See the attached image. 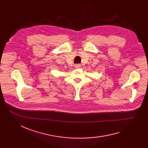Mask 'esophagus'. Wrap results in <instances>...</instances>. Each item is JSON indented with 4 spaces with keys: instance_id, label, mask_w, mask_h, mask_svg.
<instances>
[{
    "instance_id": "obj_1",
    "label": "esophagus",
    "mask_w": 148,
    "mask_h": 148,
    "mask_svg": "<svg viewBox=\"0 0 148 148\" xmlns=\"http://www.w3.org/2000/svg\"><path fill=\"white\" fill-rule=\"evenodd\" d=\"M75 68H80V65H79V64H76L75 65Z\"/></svg>"
}]
</instances>
